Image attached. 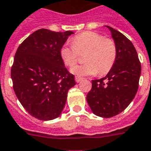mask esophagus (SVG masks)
Here are the masks:
<instances>
[{"instance_id":"34e87169","label":"esophagus","mask_w":151,"mask_h":151,"mask_svg":"<svg viewBox=\"0 0 151 151\" xmlns=\"http://www.w3.org/2000/svg\"><path fill=\"white\" fill-rule=\"evenodd\" d=\"M75 80H76V83H79L80 81L83 80V78H82V77H79V76H76L75 77Z\"/></svg>"}]
</instances>
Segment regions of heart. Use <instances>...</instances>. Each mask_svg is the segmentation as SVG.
Returning a JSON list of instances; mask_svg holds the SVG:
<instances>
[{
	"label": "heart",
	"mask_w": 151,
	"mask_h": 151,
	"mask_svg": "<svg viewBox=\"0 0 151 151\" xmlns=\"http://www.w3.org/2000/svg\"><path fill=\"white\" fill-rule=\"evenodd\" d=\"M73 45L65 44L60 49V56L66 66L72 67L79 54L86 53L85 64L71 68L76 76L105 75L113 68L117 56V47L111 38H105L95 32H85L75 36Z\"/></svg>",
	"instance_id": "b5f03b06"
}]
</instances>
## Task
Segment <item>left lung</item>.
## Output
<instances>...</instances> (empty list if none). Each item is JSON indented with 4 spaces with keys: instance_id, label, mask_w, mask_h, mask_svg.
Here are the masks:
<instances>
[{
    "instance_id": "obj_1",
    "label": "left lung",
    "mask_w": 151,
    "mask_h": 151,
    "mask_svg": "<svg viewBox=\"0 0 151 151\" xmlns=\"http://www.w3.org/2000/svg\"><path fill=\"white\" fill-rule=\"evenodd\" d=\"M106 27L117 47L116 59L105 77L92 81L86 99L95 115L109 118L123 112L135 97L141 65L133 43L119 32Z\"/></svg>"
}]
</instances>
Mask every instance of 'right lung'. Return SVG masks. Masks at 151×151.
Instances as JSON below:
<instances>
[{
	"label": "right lung",
	"mask_w": 151,
	"mask_h": 151,
	"mask_svg": "<svg viewBox=\"0 0 151 151\" xmlns=\"http://www.w3.org/2000/svg\"><path fill=\"white\" fill-rule=\"evenodd\" d=\"M73 32L39 29L17 48L11 67L14 91L25 110L41 120L60 115L68 89L76 85L60 56V49Z\"/></svg>",
	"instance_id": "1"
}]
</instances>
